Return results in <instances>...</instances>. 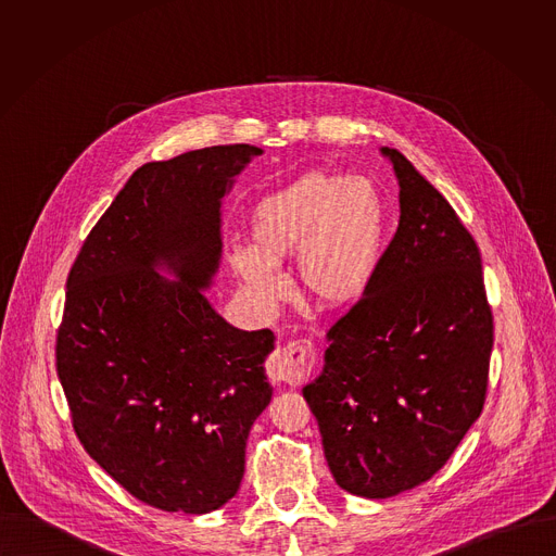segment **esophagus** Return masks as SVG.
<instances>
[{"mask_svg":"<svg viewBox=\"0 0 556 556\" xmlns=\"http://www.w3.org/2000/svg\"><path fill=\"white\" fill-rule=\"evenodd\" d=\"M317 368V349L311 340H291L280 344L269 362L267 375L274 383L300 386L304 383Z\"/></svg>","mask_w":556,"mask_h":556,"instance_id":"obj_1","label":"esophagus"}]
</instances>
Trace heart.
Listing matches in <instances>:
<instances>
[{"label": "heart", "instance_id": "b5f03b06", "mask_svg": "<svg viewBox=\"0 0 556 556\" xmlns=\"http://www.w3.org/2000/svg\"><path fill=\"white\" fill-rule=\"evenodd\" d=\"M250 248L231 254V269L261 304L285 293L278 274L295 256L300 293L320 311L357 304L383 256L388 207L375 184L313 168L263 197L250 212Z\"/></svg>", "mask_w": 556, "mask_h": 556}]
</instances>
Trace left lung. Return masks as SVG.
Wrapping results in <instances>:
<instances>
[{
    "instance_id": "left-lung-1",
    "label": "left lung",
    "mask_w": 556,
    "mask_h": 556,
    "mask_svg": "<svg viewBox=\"0 0 556 556\" xmlns=\"http://www.w3.org/2000/svg\"><path fill=\"white\" fill-rule=\"evenodd\" d=\"M381 154L400 186L396 236L302 390L336 483L366 498L396 496L450 460L483 408L494 333L476 239L397 150Z\"/></svg>"
}]
</instances>
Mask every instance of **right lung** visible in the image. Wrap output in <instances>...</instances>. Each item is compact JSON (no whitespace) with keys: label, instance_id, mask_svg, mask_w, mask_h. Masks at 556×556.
<instances>
[{"label":"right lung","instance_id":"add662e5","mask_svg":"<svg viewBox=\"0 0 556 556\" xmlns=\"http://www.w3.org/2000/svg\"><path fill=\"white\" fill-rule=\"evenodd\" d=\"M261 154L238 143L143 164L68 274L55 353L75 432L162 511L207 514L236 496L250 428L271 400L274 333L233 327L203 295L220 265L223 199Z\"/></svg>","mask_w":556,"mask_h":556}]
</instances>
